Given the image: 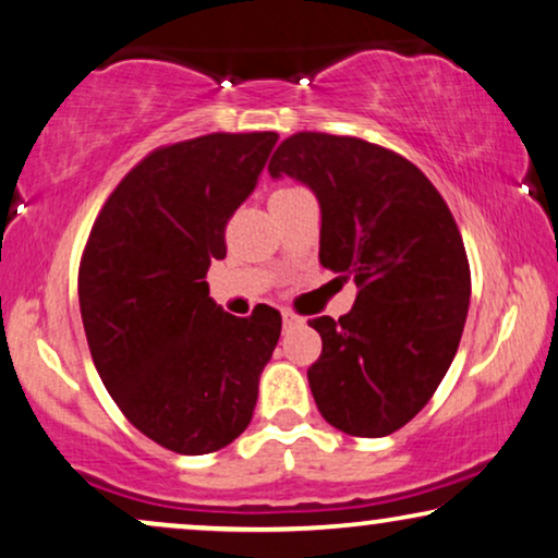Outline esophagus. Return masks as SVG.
<instances>
[{"mask_svg": "<svg viewBox=\"0 0 558 558\" xmlns=\"http://www.w3.org/2000/svg\"><path fill=\"white\" fill-rule=\"evenodd\" d=\"M281 323H284V330H287V327H294V325H300V323H302V317H296L294 312L284 310V312H281Z\"/></svg>", "mask_w": 558, "mask_h": 558, "instance_id": "1", "label": "esophagus"}]
</instances>
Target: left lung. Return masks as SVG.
<instances>
[{
  "instance_id": "left-lung-1",
  "label": "left lung",
  "mask_w": 558,
  "mask_h": 558,
  "mask_svg": "<svg viewBox=\"0 0 558 558\" xmlns=\"http://www.w3.org/2000/svg\"><path fill=\"white\" fill-rule=\"evenodd\" d=\"M271 178L315 193L319 264L353 279L340 319H310L323 353L307 371L319 414L350 437L411 422L454 361L470 307V264L447 203L409 159L355 136L300 132Z\"/></svg>"
}]
</instances>
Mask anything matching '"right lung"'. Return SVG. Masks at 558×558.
I'll use <instances>...</instances> for the list:
<instances>
[{
  "mask_svg": "<svg viewBox=\"0 0 558 558\" xmlns=\"http://www.w3.org/2000/svg\"><path fill=\"white\" fill-rule=\"evenodd\" d=\"M277 132L205 134L142 159L98 213L78 271L83 330L106 391L151 441L208 454L246 429L281 315L210 300L226 223L254 193Z\"/></svg>",
  "mask_w": 558,
  "mask_h": 558,
  "instance_id": "obj_1",
  "label": "right lung"
}]
</instances>
